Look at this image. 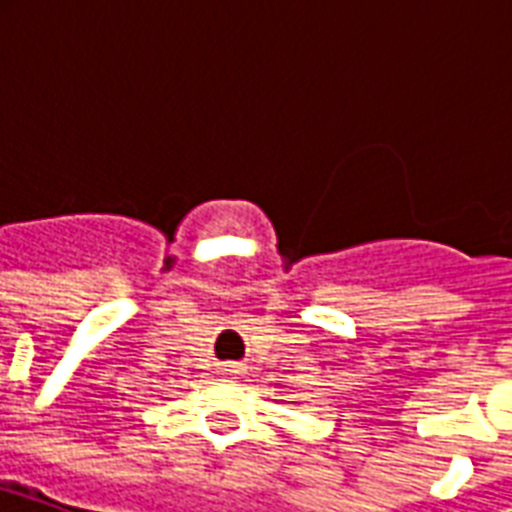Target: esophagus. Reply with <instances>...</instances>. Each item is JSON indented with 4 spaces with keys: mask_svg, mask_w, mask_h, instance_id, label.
<instances>
[{
    "mask_svg": "<svg viewBox=\"0 0 512 512\" xmlns=\"http://www.w3.org/2000/svg\"><path fill=\"white\" fill-rule=\"evenodd\" d=\"M225 372H228V374H236V372H239V369H236V366H225Z\"/></svg>",
    "mask_w": 512,
    "mask_h": 512,
    "instance_id": "esophagus-1",
    "label": "esophagus"
}]
</instances>
